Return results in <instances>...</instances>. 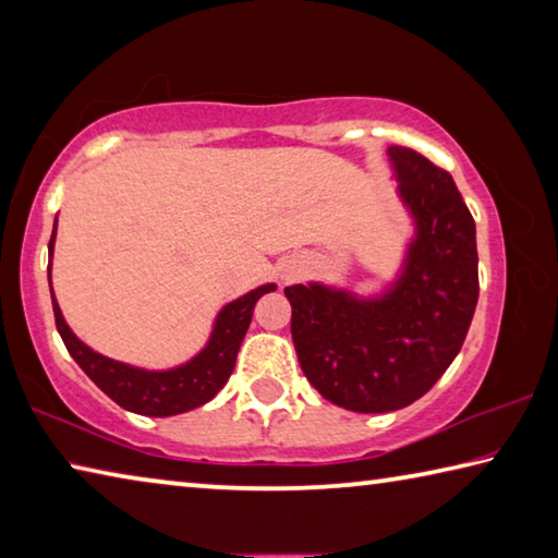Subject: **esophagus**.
Listing matches in <instances>:
<instances>
[{"label": "esophagus", "mask_w": 558, "mask_h": 558, "mask_svg": "<svg viewBox=\"0 0 558 558\" xmlns=\"http://www.w3.org/2000/svg\"><path fill=\"white\" fill-rule=\"evenodd\" d=\"M288 278H292V272H290V270H288V272H286V280H288Z\"/></svg>", "instance_id": "esophagus-1"}]
</instances>
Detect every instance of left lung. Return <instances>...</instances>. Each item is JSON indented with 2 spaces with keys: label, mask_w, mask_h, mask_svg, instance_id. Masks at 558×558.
Returning <instances> with one entry per match:
<instances>
[{
  "label": "left lung",
  "mask_w": 558,
  "mask_h": 558,
  "mask_svg": "<svg viewBox=\"0 0 558 558\" xmlns=\"http://www.w3.org/2000/svg\"><path fill=\"white\" fill-rule=\"evenodd\" d=\"M413 233L381 292L307 282L286 288L307 381L356 413L399 411L430 391L475 315V221L446 169L409 147L386 149Z\"/></svg>",
  "instance_id": "1"
}]
</instances>
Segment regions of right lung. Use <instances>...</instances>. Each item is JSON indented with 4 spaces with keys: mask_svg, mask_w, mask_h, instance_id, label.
Returning a JSON list of instances; mask_svg holds the SVG:
<instances>
[{
    "mask_svg": "<svg viewBox=\"0 0 558 558\" xmlns=\"http://www.w3.org/2000/svg\"><path fill=\"white\" fill-rule=\"evenodd\" d=\"M53 243L56 221L49 241V258H53ZM272 290H276V282H266V286L248 290L245 295L231 300L229 305H223L214 319L211 335L206 339V344L192 359H186L184 364L169 366V369H143V366H132L96 352V349H90L83 339L75 337L69 323H65L59 300L53 295V288L51 302L56 329H59L63 344L75 359V364L88 374V379L125 411L153 415V418H165V415H177L199 409V405L209 403L214 396L223 389L235 366V356H239L243 337L248 332L253 307H256V302L266 295V292Z\"/></svg>",
    "mask_w": 558,
    "mask_h": 558,
    "instance_id": "1",
    "label": "right lung"
}]
</instances>
